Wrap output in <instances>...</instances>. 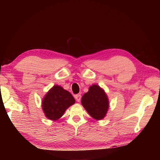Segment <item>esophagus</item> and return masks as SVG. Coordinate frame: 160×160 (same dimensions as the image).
<instances>
[{"mask_svg":"<svg viewBox=\"0 0 160 160\" xmlns=\"http://www.w3.org/2000/svg\"><path fill=\"white\" fill-rule=\"evenodd\" d=\"M75 98H76V100L77 102H80L81 100V95L80 94H77L75 96Z\"/></svg>","mask_w":160,"mask_h":160,"instance_id":"34e87169","label":"esophagus"}]
</instances>
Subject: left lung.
<instances>
[{"label":"left lung","instance_id":"left-lung-1","mask_svg":"<svg viewBox=\"0 0 160 160\" xmlns=\"http://www.w3.org/2000/svg\"><path fill=\"white\" fill-rule=\"evenodd\" d=\"M81 103L91 116L97 120L106 116L109 107L106 93L97 84L89 87V91L83 95Z\"/></svg>","mask_w":160,"mask_h":160}]
</instances>
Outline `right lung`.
Returning <instances> with one entry per match:
<instances>
[{
  "label": "right lung",
  "mask_w": 160,
  "mask_h": 160,
  "mask_svg": "<svg viewBox=\"0 0 160 160\" xmlns=\"http://www.w3.org/2000/svg\"><path fill=\"white\" fill-rule=\"evenodd\" d=\"M75 102L74 98L69 91L62 87L54 85L42 99V107L49 120H57Z\"/></svg>",
  "instance_id": "add662e5"
}]
</instances>
